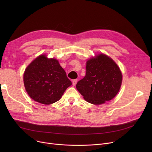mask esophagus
<instances>
[{
    "mask_svg": "<svg viewBox=\"0 0 152 152\" xmlns=\"http://www.w3.org/2000/svg\"><path fill=\"white\" fill-rule=\"evenodd\" d=\"M77 79H74V80L72 81V83H73V86H75L76 84V83H77Z\"/></svg>",
    "mask_w": 152,
    "mask_h": 152,
    "instance_id": "obj_1",
    "label": "esophagus"
}]
</instances>
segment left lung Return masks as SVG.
<instances>
[{
  "label": "left lung",
  "mask_w": 152,
  "mask_h": 152,
  "mask_svg": "<svg viewBox=\"0 0 152 152\" xmlns=\"http://www.w3.org/2000/svg\"><path fill=\"white\" fill-rule=\"evenodd\" d=\"M122 74L116 63L104 54L87 61L86 75L76 88L89 103L100 105L113 99L119 91Z\"/></svg>",
  "instance_id": "8db88e82"
}]
</instances>
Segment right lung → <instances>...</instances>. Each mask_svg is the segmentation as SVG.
<instances>
[{
  "label": "right lung",
  "mask_w": 152,
  "mask_h": 152,
  "mask_svg": "<svg viewBox=\"0 0 152 152\" xmlns=\"http://www.w3.org/2000/svg\"><path fill=\"white\" fill-rule=\"evenodd\" d=\"M24 84L29 97L45 105H49L60 99L72 83L58 61L40 55L25 69Z\"/></svg>",
  "instance_id": "right-lung-1"
}]
</instances>
